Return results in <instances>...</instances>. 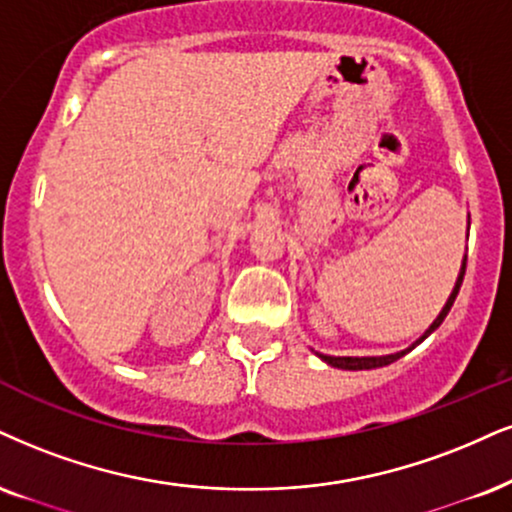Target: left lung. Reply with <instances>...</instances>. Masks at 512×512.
<instances>
[{"instance_id": "8db88e82", "label": "left lung", "mask_w": 512, "mask_h": 512, "mask_svg": "<svg viewBox=\"0 0 512 512\" xmlns=\"http://www.w3.org/2000/svg\"><path fill=\"white\" fill-rule=\"evenodd\" d=\"M465 268H468V258H465V261H463V268H460V275H458V282H456V287H453V294L449 296V301H446V306L441 308L439 318L434 320V323L430 325V330H427L425 334H422V337H420V342H422V339H427V337H430V334H432L434 330H437V327H439L441 323H444V318H446V315H449L451 306H453V301H456V296H458V292H460V285H463ZM420 342H418V344H420ZM410 349H413V346H410ZM410 349L401 351V353H391V356H372V358H351V356L337 358V356H325V353H318V356L323 358L325 363L334 365V368H342V370H372V368H382V365H389V363L399 361V358H401V356H406V353H408Z\"/></svg>"}]
</instances>
